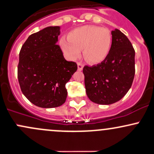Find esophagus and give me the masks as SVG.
I'll list each match as a JSON object with an SVG mask.
<instances>
[{
  "label": "esophagus",
  "instance_id": "34e87169",
  "mask_svg": "<svg viewBox=\"0 0 154 154\" xmlns=\"http://www.w3.org/2000/svg\"><path fill=\"white\" fill-rule=\"evenodd\" d=\"M83 67H84L83 63H81V62H78V63H77V68H78L79 71H82V69H83Z\"/></svg>",
  "mask_w": 154,
  "mask_h": 154
}]
</instances>
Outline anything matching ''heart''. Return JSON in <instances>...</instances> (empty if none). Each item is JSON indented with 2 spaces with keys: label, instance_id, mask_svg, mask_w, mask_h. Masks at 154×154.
Returning a JSON list of instances; mask_svg holds the SVG:
<instances>
[{
  "label": "heart",
  "instance_id": "obj_1",
  "mask_svg": "<svg viewBox=\"0 0 154 154\" xmlns=\"http://www.w3.org/2000/svg\"><path fill=\"white\" fill-rule=\"evenodd\" d=\"M112 34L107 28L95 25H85L71 32L68 39L62 38L60 46L71 59L78 58L83 50L86 60L93 63L106 58L110 50Z\"/></svg>",
  "mask_w": 154,
  "mask_h": 154
}]
</instances>
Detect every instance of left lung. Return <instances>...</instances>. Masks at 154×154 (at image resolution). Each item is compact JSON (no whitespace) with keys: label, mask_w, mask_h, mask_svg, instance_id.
I'll return each mask as SVG.
<instances>
[{"label":"left lung","mask_w":154,"mask_h":154,"mask_svg":"<svg viewBox=\"0 0 154 154\" xmlns=\"http://www.w3.org/2000/svg\"><path fill=\"white\" fill-rule=\"evenodd\" d=\"M135 51L121 30L112 31V45L106 58L96 66H84L88 97L99 104L121 100L132 85L135 74Z\"/></svg>","instance_id":"1"}]
</instances>
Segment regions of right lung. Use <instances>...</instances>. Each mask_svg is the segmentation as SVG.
<instances>
[{"label":"right lung","instance_id":"right-lung-1","mask_svg":"<svg viewBox=\"0 0 154 154\" xmlns=\"http://www.w3.org/2000/svg\"><path fill=\"white\" fill-rule=\"evenodd\" d=\"M60 27L50 26L33 33L22 46L17 66L20 88L32 104L52 108L66 102V84L77 70L57 45Z\"/></svg>","mask_w":154,"mask_h":154}]
</instances>
